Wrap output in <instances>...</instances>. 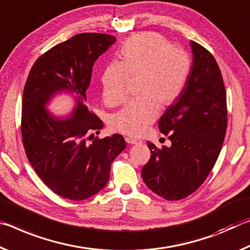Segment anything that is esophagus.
Returning <instances> with one entry per match:
<instances>
[{
	"instance_id": "obj_1",
	"label": "esophagus",
	"mask_w": 250,
	"mask_h": 250,
	"mask_svg": "<svg viewBox=\"0 0 250 250\" xmlns=\"http://www.w3.org/2000/svg\"><path fill=\"white\" fill-rule=\"evenodd\" d=\"M125 141L128 143V144H141L142 141L141 140H137V138H134V137H126Z\"/></svg>"
}]
</instances>
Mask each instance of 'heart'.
I'll return each instance as SVG.
<instances>
[{
  "mask_svg": "<svg viewBox=\"0 0 250 250\" xmlns=\"http://www.w3.org/2000/svg\"><path fill=\"white\" fill-rule=\"evenodd\" d=\"M118 57L120 63L109 64L102 76L103 97L109 105L122 103L127 96L128 77L141 75L143 95L129 101L112 121L117 132L140 136L156 120L159 103L171 104L183 91L190 72V59L186 51L155 33L126 40Z\"/></svg>",
  "mask_w": 250,
  "mask_h": 250,
  "instance_id": "b5f03b06",
  "label": "heart"
}]
</instances>
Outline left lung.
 Returning a JSON list of instances; mask_svg holds the SVG:
<instances>
[{"mask_svg": "<svg viewBox=\"0 0 250 250\" xmlns=\"http://www.w3.org/2000/svg\"><path fill=\"white\" fill-rule=\"evenodd\" d=\"M193 63L185 86L158 122L169 147L150 149L142 177L167 200L193 194L207 178L222 150L227 129L226 91L215 57L191 41Z\"/></svg>", "mask_w": 250, "mask_h": 250, "instance_id": "left-lung-1", "label": "left lung"}]
</instances>
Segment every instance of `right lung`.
Masks as SVG:
<instances>
[{
	"label": "right lung",
	"mask_w": 250,
	"mask_h": 250,
	"mask_svg": "<svg viewBox=\"0 0 250 250\" xmlns=\"http://www.w3.org/2000/svg\"><path fill=\"white\" fill-rule=\"evenodd\" d=\"M115 41L113 35L82 33L55 45L36 60L24 86V149L43 183L63 198L84 200L103 189L110 165L126 147L120 134L88 142L103 128L85 105L93 65ZM60 92L75 95L76 106L66 119L46 107Z\"/></svg>",
	"instance_id": "1"
}]
</instances>
